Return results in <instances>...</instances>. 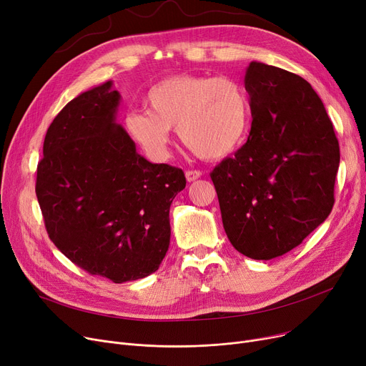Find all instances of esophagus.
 <instances>
[{"mask_svg":"<svg viewBox=\"0 0 366 366\" xmlns=\"http://www.w3.org/2000/svg\"><path fill=\"white\" fill-rule=\"evenodd\" d=\"M201 176H202V173H201V171H198V169H189V171H186V180L189 183L198 180Z\"/></svg>","mask_w":366,"mask_h":366,"instance_id":"34e87169","label":"esophagus"}]
</instances>
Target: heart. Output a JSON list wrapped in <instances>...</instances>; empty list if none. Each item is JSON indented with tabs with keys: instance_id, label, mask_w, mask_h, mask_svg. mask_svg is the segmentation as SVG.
Returning a JSON list of instances; mask_svg holds the SVG:
<instances>
[{
	"instance_id": "1",
	"label": "heart",
	"mask_w": 366,
	"mask_h": 366,
	"mask_svg": "<svg viewBox=\"0 0 366 366\" xmlns=\"http://www.w3.org/2000/svg\"><path fill=\"white\" fill-rule=\"evenodd\" d=\"M149 111H133L125 130L154 161L169 154L171 130L205 159H222L238 150L251 128V103L244 85L230 76L176 75L149 90Z\"/></svg>"
}]
</instances>
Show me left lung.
<instances>
[{
    "label": "left lung",
    "instance_id": "obj_1",
    "mask_svg": "<svg viewBox=\"0 0 366 366\" xmlns=\"http://www.w3.org/2000/svg\"><path fill=\"white\" fill-rule=\"evenodd\" d=\"M251 132L212 169L230 244L270 260L303 242L334 205L340 146L325 106L302 76L262 61L245 74Z\"/></svg>",
    "mask_w": 366,
    "mask_h": 366
}]
</instances>
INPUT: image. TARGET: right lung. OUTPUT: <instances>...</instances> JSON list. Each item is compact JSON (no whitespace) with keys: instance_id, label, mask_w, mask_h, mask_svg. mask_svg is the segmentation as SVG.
Listing matches in <instances>:
<instances>
[{"instance_id":"obj_1","label":"right lung","mask_w":366,"mask_h":366,"mask_svg":"<svg viewBox=\"0 0 366 366\" xmlns=\"http://www.w3.org/2000/svg\"><path fill=\"white\" fill-rule=\"evenodd\" d=\"M112 81L71 100L49 127L36 198L53 244L78 267L115 284L158 270L169 245L180 168L152 164L117 121Z\"/></svg>"}]
</instances>
